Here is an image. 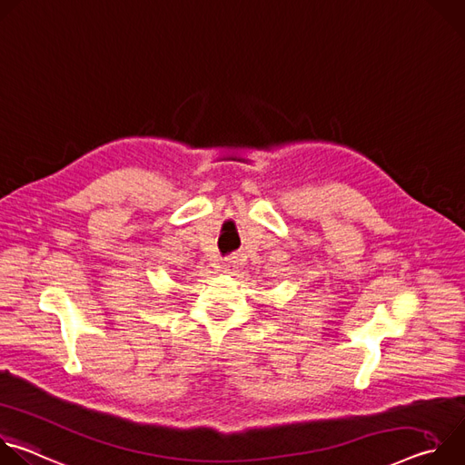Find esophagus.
<instances>
[{"label": "esophagus", "instance_id": "esophagus-1", "mask_svg": "<svg viewBox=\"0 0 465 465\" xmlns=\"http://www.w3.org/2000/svg\"><path fill=\"white\" fill-rule=\"evenodd\" d=\"M221 269H223L224 272H228V271H230V262H223V264H221Z\"/></svg>", "mask_w": 465, "mask_h": 465}]
</instances>
